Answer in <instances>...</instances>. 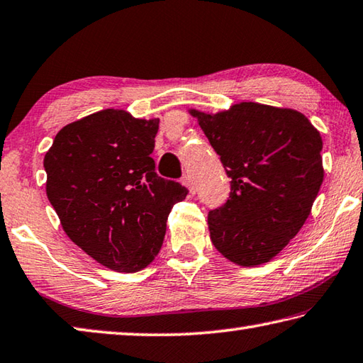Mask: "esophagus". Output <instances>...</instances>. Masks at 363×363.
I'll list each match as a JSON object with an SVG mask.
<instances>
[{
	"instance_id": "esophagus-1",
	"label": "esophagus",
	"mask_w": 363,
	"mask_h": 363,
	"mask_svg": "<svg viewBox=\"0 0 363 363\" xmlns=\"http://www.w3.org/2000/svg\"><path fill=\"white\" fill-rule=\"evenodd\" d=\"M181 182H182V186H186V187L189 189L190 194L195 192V184H194V181H192V177H190L189 174H184Z\"/></svg>"
}]
</instances>
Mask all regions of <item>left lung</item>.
Wrapping results in <instances>:
<instances>
[{"label":"left lung","instance_id":"8db88e82","mask_svg":"<svg viewBox=\"0 0 363 363\" xmlns=\"http://www.w3.org/2000/svg\"><path fill=\"white\" fill-rule=\"evenodd\" d=\"M190 114L232 179L227 203L208 214L211 241L236 265L269 262L300 232L319 194L320 133L298 111L252 101Z\"/></svg>","mask_w":363,"mask_h":363}]
</instances>
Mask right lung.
I'll use <instances>...</instances> for the list:
<instances>
[{
	"mask_svg": "<svg viewBox=\"0 0 363 363\" xmlns=\"http://www.w3.org/2000/svg\"><path fill=\"white\" fill-rule=\"evenodd\" d=\"M159 118L103 109L68 123L45 152V194L65 233L103 267L146 268L160 252L169 211L186 199L155 173Z\"/></svg>",
	"mask_w": 363,
	"mask_h": 363,
	"instance_id": "1",
	"label": "right lung"
}]
</instances>
